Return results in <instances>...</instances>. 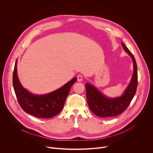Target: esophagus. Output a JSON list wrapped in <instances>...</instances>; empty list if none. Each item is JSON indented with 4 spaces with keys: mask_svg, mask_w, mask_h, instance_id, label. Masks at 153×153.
Masks as SVG:
<instances>
[{
    "mask_svg": "<svg viewBox=\"0 0 153 153\" xmlns=\"http://www.w3.org/2000/svg\"><path fill=\"white\" fill-rule=\"evenodd\" d=\"M83 79V76L82 75H78L77 76V81L81 82Z\"/></svg>",
    "mask_w": 153,
    "mask_h": 153,
    "instance_id": "esophagus-1",
    "label": "esophagus"
}]
</instances>
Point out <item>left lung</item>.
Segmentation results:
<instances>
[{
  "label": "left lung",
  "mask_w": 153,
  "mask_h": 153,
  "mask_svg": "<svg viewBox=\"0 0 153 153\" xmlns=\"http://www.w3.org/2000/svg\"><path fill=\"white\" fill-rule=\"evenodd\" d=\"M122 45L125 51L131 57L134 64V73L127 88L123 95L114 99L107 98L91 84L85 85L86 100L91 111L101 117H114L122 114L129 105L133 99L137 87V67L136 59L123 43Z\"/></svg>",
  "instance_id": "left-lung-1"
}]
</instances>
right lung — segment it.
<instances>
[{"mask_svg":"<svg viewBox=\"0 0 153 153\" xmlns=\"http://www.w3.org/2000/svg\"><path fill=\"white\" fill-rule=\"evenodd\" d=\"M76 80L74 77L57 90L39 96L31 94L20 84L17 74V60L13 74L14 92L22 109L28 114L43 119L53 117L62 111L71 87Z\"/></svg>","mask_w":153,"mask_h":153,"instance_id":"obj_1","label":"right lung"}]
</instances>
